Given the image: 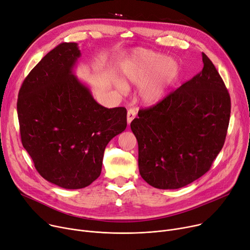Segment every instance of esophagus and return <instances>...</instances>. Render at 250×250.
Wrapping results in <instances>:
<instances>
[{"label":"esophagus","instance_id":"34e87169","mask_svg":"<svg viewBox=\"0 0 250 250\" xmlns=\"http://www.w3.org/2000/svg\"><path fill=\"white\" fill-rule=\"evenodd\" d=\"M136 114H137V112L135 109L130 108L127 110V115H126L127 116V124H130L131 121L136 118Z\"/></svg>","mask_w":250,"mask_h":250}]
</instances>
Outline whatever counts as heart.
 Wrapping results in <instances>:
<instances>
[{
	"label": "heart",
	"mask_w": 250,
	"mask_h": 250,
	"mask_svg": "<svg viewBox=\"0 0 250 250\" xmlns=\"http://www.w3.org/2000/svg\"><path fill=\"white\" fill-rule=\"evenodd\" d=\"M122 80L114 85L125 92L127 85H141L139 95L146 104H156L179 74L178 62L147 49H137L121 66Z\"/></svg>",
	"instance_id": "obj_1"
}]
</instances>
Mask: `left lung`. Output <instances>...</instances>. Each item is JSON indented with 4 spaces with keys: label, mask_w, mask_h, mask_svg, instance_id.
I'll list each match as a JSON object with an SVG mask.
<instances>
[{
    "label": "left lung",
    "mask_w": 250,
    "mask_h": 250,
    "mask_svg": "<svg viewBox=\"0 0 250 250\" xmlns=\"http://www.w3.org/2000/svg\"><path fill=\"white\" fill-rule=\"evenodd\" d=\"M157 104L139 110L130 128L142 178L158 189H179L207 173L223 147L231 102L212 61Z\"/></svg>",
    "instance_id": "obj_1"
}]
</instances>
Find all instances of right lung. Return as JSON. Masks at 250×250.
<instances>
[{
  "instance_id": "right-lung-1",
  "label": "right lung",
  "mask_w": 250,
  "mask_h": 250,
  "mask_svg": "<svg viewBox=\"0 0 250 250\" xmlns=\"http://www.w3.org/2000/svg\"><path fill=\"white\" fill-rule=\"evenodd\" d=\"M77 43H61L24 79L17 111L20 134L38 173L65 189L89 186L102 173L109 141L126 127L125 107L98 104L74 76Z\"/></svg>"
}]
</instances>
